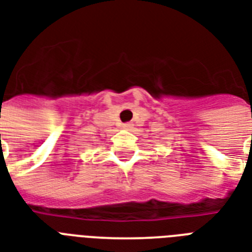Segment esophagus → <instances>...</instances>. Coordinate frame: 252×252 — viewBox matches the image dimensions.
Returning a JSON list of instances; mask_svg holds the SVG:
<instances>
[{
  "mask_svg": "<svg viewBox=\"0 0 252 252\" xmlns=\"http://www.w3.org/2000/svg\"><path fill=\"white\" fill-rule=\"evenodd\" d=\"M132 126H133L132 123H124V124H123V126H124L126 129H129V128H132Z\"/></svg>",
  "mask_w": 252,
  "mask_h": 252,
  "instance_id": "esophagus-1",
  "label": "esophagus"
}]
</instances>
